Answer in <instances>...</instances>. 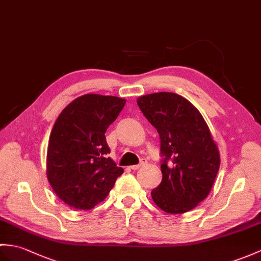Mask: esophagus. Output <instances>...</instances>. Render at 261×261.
Wrapping results in <instances>:
<instances>
[{
    "mask_svg": "<svg viewBox=\"0 0 261 261\" xmlns=\"http://www.w3.org/2000/svg\"><path fill=\"white\" fill-rule=\"evenodd\" d=\"M145 163H147V160H144V159H142L141 161H140V163H139V165H135V166H131L130 168L132 169V170H138L139 168L140 167H142V166H144Z\"/></svg>",
    "mask_w": 261,
    "mask_h": 261,
    "instance_id": "obj_1",
    "label": "esophagus"
}]
</instances>
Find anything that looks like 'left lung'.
<instances>
[{
  "label": "left lung",
  "instance_id": "obj_1",
  "mask_svg": "<svg viewBox=\"0 0 261 261\" xmlns=\"http://www.w3.org/2000/svg\"><path fill=\"white\" fill-rule=\"evenodd\" d=\"M144 117L161 140V184L151 191L165 213L185 214L208 197L220 167V153L202 114L184 96L158 92L139 96Z\"/></svg>",
  "mask_w": 261,
  "mask_h": 261
}]
</instances>
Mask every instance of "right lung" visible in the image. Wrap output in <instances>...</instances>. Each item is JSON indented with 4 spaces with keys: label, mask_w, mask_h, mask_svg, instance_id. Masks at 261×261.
I'll list each match as a JSON object with an SVG mask.
<instances>
[{
    "label": "right lung",
    "mask_w": 261,
    "mask_h": 261,
    "mask_svg": "<svg viewBox=\"0 0 261 261\" xmlns=\"http://www.w3.org/2000/svg\"><path fill=\"white\" fill-rule=\"evenodd\" d=\"M125 105L112 95L84 94L59 114L48 139L46 177L60 200L90 210L105 200L123 169L107 154L105 133Z\"/></svg>",
    "instance_id": "right-lung-1"
}]
</instances>
